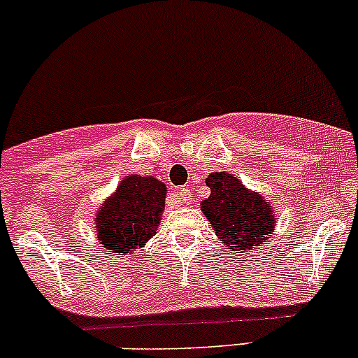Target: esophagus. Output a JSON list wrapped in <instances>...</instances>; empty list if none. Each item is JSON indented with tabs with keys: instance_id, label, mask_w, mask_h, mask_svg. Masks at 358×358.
Returning <instances> with one entry per match:
<instances>
[{
	"instance_id": "1",
	"label": "esophagus",
	"mask_w": 358,
	"mask_h": 358,
	"mask_svg": "<svg viewBox=\"0 0 358 358\" xmlns=\"http://www.w3.org/2000/svg\"><path fill=\"white\" fill-rule=\"evenodd\" d=\"M190 197H192V194H190L189 187H183V189L176 190V199H178L180 202L190 201Z\"/></svg>"
}]
</instances>
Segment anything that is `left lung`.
Instances as JSON below:
<instances>
[{
    "label": "left lung",
    "instance_id": "8db88e82",
    "mask_svg": "<svg viewBox=\"0 0 358 358\" xmlns=\"http://www.w3.org/2000/svg\"><path fill=\"white\" fill-rule=\"evenodd\" d=\"M206 185L211 194L201 202V211L227 251L236 256L251 255L268 244L277 218L262 194L227 171L209 173Z\"/></svg>",
    "mask_w": 358,
    "mask_h": 358
}]
</instances>
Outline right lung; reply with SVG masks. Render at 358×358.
<instances>
[{
    "label": "right lung",
    "mask_w": 358,
    "mask_h": 358,
    "mask_svg": "<svg viewBox=\"0 0 358 358\" xmlns=\"http://www.w3.org/2000/svg\"><path fill=\"white\" fill-rule=\"evenodd\" d=\"M164 201V182L149 175L124 176L93 218L100 246L110 255L138 252L157 234Z\"/></svg>",
    "instance_id": "obj_1"
}]
</instances>
